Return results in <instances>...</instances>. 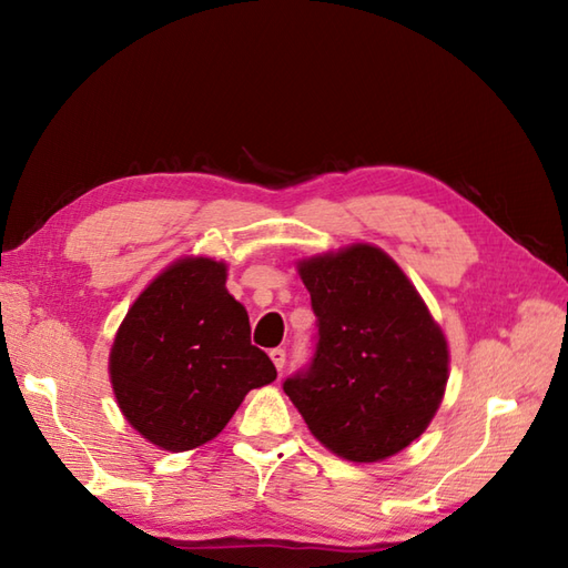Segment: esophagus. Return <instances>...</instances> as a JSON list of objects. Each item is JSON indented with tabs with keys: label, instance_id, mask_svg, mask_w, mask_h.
<instances>
[{
	"label": "esophagus",
	"instance_id": "34e87169",
	"mask_svg": "<svg viewBox=\"0 0 568 568\" xmlns=\"http://www.w3.org/2000/svg\"><path fill=\"white\" fill-rule=\"evenodd\" d=\"M271 361H273L277 371H283L285 368V348H273Z\"/></svg>",
	"mask_w": 568,
	"mask_h": 568
}]
</instances>
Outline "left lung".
<instances>
[{
    "label": "left lung",
    "instance_id": "8db88e82",
    "mask_svg": "<svg viewBox=\"0 0 568 568\" xmlns=\"http://www.w3.org/2000/svg\"><path fill=\"white\" fill-rule=\"evenodd\" d=\"M317 315L315 356L283 390L336 456L383 462L439 409L449 346L388 253L354 244L297 263Z\"/></svg>",
    "mask_w": 568,
    "mask_h": 568
}]
</instances>
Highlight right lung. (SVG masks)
<instances>
[{
	"label": "right lung",
	"mask_w": 568,
	"mask_h": 568,
	"mask_svg": "<svg viewBox=\"0 0 568 568\" xmlns=\"http://www.w3.org/2000/svg\"><path fill=\"white\" fill-rule=\"evenodd\" d=\"M275 376L251 344L246 307L226 291V263L202 256L168 265L136 297L110 354L124 417L165 452L214 439L246 393Z\"/></svg>",
	"instance_id": "add662e5"
}]
</instances>
